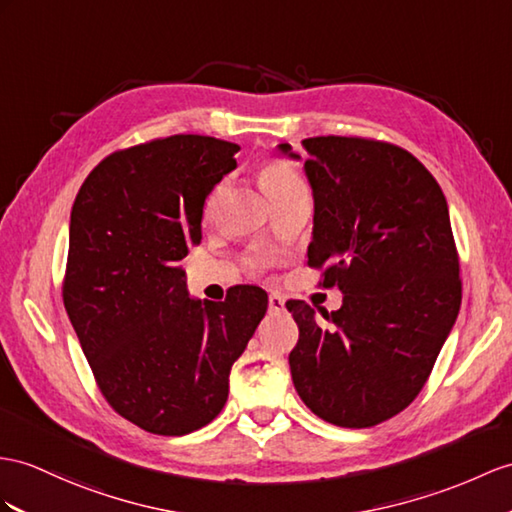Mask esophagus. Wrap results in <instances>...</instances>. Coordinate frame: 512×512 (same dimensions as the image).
I'll return each mask as SVG.
<instances>
[{
	"label": "esophagus",
	"mask_w": 512,
	"mask_h": 512,
	"mask_svg": "<svg viewBox=\"0 0 512 512\" xmlns=\"http://www.w3.org/2000/svg\"><path fill=\"white\" fill-rule=\"evenodd\" d=\"M269 313H271V315L284 313V297H282V295H278V293L269 295Z\"/></svg>",
	"instance_id": "obj_1"
}]
</instances>
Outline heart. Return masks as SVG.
Listing matches in <instances>:
<instances>
[{"label":"heart","instance_id":"obj_1","mask_svg":"<svg viewBox=\"0 0 512 512\" xmlns=\"http://www.w3.org/2000/svg\"><path fill=\"white\" fill-rule=\"evenodd\" d=\"M260 180H263L267 195H276L282 191L295 189V186H302V180H299L297 173L286 165V162L280 160H273L269 165H265L263 173H260Z\"/></svg>","mask_w":512,"mask_h":512}]
</instances>
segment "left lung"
Instances as JSON below:
<instances>
[{
	"instance_id": "8db88e82",
	"label": "left lung",
	"mask_w": 512,
	"mask_h": 512,
	"mask_svg": "<svg viewBox=\"0 0 512 512\" xmlns=\"http://www.w3.org/2000/svg\"><path fill=\"white\" fill-rule=\"evenodd\" d=\"M315 217L308 265L343 306L323 313L286 302L299 328L289 354L297 395L323 421L371 428L426 384L460 310L450 210L432 173L406 149L358 139H304ZM280 154L302 156L289 143Z\"/></svg>"
}]
</instances>
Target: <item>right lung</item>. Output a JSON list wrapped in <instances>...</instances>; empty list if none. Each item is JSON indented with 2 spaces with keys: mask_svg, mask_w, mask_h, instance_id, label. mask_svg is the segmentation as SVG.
Returning a JSON list of instances; mask_svg holds the SVG:
<instances>
[{
  "mask_svg": "<svg viewBox=\"0 0 512 512\" xmlns=\"http://www.w3.org/2000/svg\"><path fill=\"white\" fill-rule=\"evenodd\" d=\"M239 149L199 134L121 149L73 202L67 315L106 402L152 434H189L221 413L234 360L267 313L252 284L219 304L193 299L180 267Z\"/></svg>",
  "mask_w": 512,
  "mask_h": 512,
  "instance_id": "right-lung-1",
  "label": "right lung"
}]
</instances>
